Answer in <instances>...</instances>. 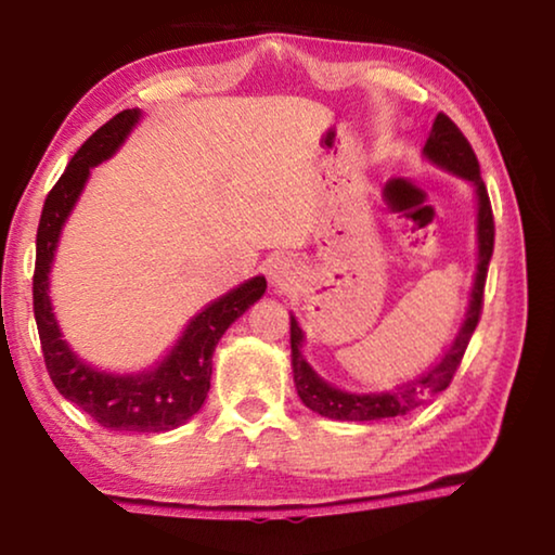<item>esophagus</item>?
I'll return each mask as SVG.
<instances>
[{"label":"esophagus","mask_w":555,"mask_h":555,"mask_svg":"<svg viewBox=\"0 0 555 555\" xmlns=\"http://www.w3.org/2000/svg\"><path fill=\"white\" fill-rule=\"evenodd\" d=\"M267 274H269V281L279 288H288L291 284H294L296 276H298V264L296 259L291 257H274L267 264Z\"/></svg>","instance_id":"obj_1"}]
</instances>
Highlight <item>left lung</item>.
<instances>
[{"instance_id":"1","label":"left lung","mask_w":555,"mask_h":555,"mask_svg":"<svg viewBox=\"0 0 555 555\" xmlns=\"http://www.w3.org/2000/svg\"><path fill=\"white\" fill-rule=\"evenodd\" d=\"M424 154L438 166H443L448 171L473 181L477 188V205H480V212H477V242H480L477 247H480V264H477L467 318L463 327H460L453 347H450L443 360H440L434 370L426 372L421 379H413L409 384H401L397 389L379 391V393L340 391L318 377V374L308 367L304 354H300L304 333H300L296 318H291V364H294L296 391L300 401H304L311 411L321 413V416L335 418V421H379V418L406 416L409 411L424 406L430 397H436L438 391L450 387L460 362H463L469 337H473L477 323H480L487 269H490V259L494 251V215H492L490 195H487V188L480 176V164H477V156L463 131H460L455 121L448 115H443V112H440L434 121V129H430Z\"/></svg>"}]
</instances>
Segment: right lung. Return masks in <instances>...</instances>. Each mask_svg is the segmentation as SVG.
<instances>
[{"mask_svg":"<svg viewBox=\"0 0 555 555\" xmlns=\"http://www.w3.org/2000/svg\"><path fill=\"white\" fill-rule=\"evenodd\" d=\"M139 117H142L139 109H121L107 125H102L78 149L59 183L51 188L43 203L39 232H36L34 318L39 327L46 370L65 399L107 430L164 434L185 424L203 406L210 391L215 345L220 343L224 331L261 298L267 291V279H249L247 284L230 291L228 296L218 298L195 315L171 354L146 374L115 377V374L98 372L80 362L65 340H61L49 298V271L61 228L88 181L90 168L117 152Z\"/></svg>","mask_w":555,"mask_h":555,"instance_id":"obj_1","label":"right lung"}]
</instances>
